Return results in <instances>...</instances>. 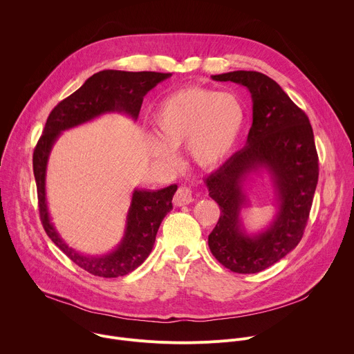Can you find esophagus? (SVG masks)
<instances>
[{"mask_svg":"<svg viewBox=\"0 0 354 354\" xmlns=\"http://www.w3.org/2000/svg\"><path fill=\"white\" fill-rule=\"evenodd\" d=\"M193 201H194L193 192H192V189L187 187V186L179 187L178 192H176L175 196H174V203H175V205H178V207L190 204V203H193Z\"/></svg>","mask_w":354,"mask_h":354,"instance_id":"34e87169","label":"esophagus"}]
</instances>
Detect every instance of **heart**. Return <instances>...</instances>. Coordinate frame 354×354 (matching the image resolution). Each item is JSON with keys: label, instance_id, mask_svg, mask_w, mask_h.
<instances>
[{"label": "heart", "instance_id": "heart-1", "mask_svg": "<svg viewBox=\"0 0 354 354\" xmlns=\"http://www.w3.org/2000/svg\"><path fill=\"white\" fill-rule=\"evenodd\" d=\"M248 122V109L233 93L186 87L167 95L153 115L160 143L153 146L156 161L174 167L172 150L186 146L192 161L214 168L236 147Z\"/></svg>", "mask_w": 354, "mask_h": 354}]
</instances>
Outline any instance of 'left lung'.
<instances>
[{"mask_svg":"<svg viewBox=\"0 0 354 354\" xmlns=\"http://www.w3.org/2000/svg\"><path fill=\"white\" fill-rule=\"evenodd\" d=\"M211 77L249 88L253 124L246 146L204 180L221 208L208 246L232 272L256 274L283 259L303 238L318 182L314 133L307 115L267 75L233 71ZM260 170L273 182L277 215L266 231L250 235L240 212L248 205L245 182Z\"/></svg>","mask_w":354,"mask_h":354,"instance_id":"obj_1","label":"left lung"}]
</instances>
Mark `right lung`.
<instances>
[{"label":"right lung","mask_w":354,"mask_h":354,"mask_svg":"<svg viewBox=\"0 0 354 354\" xmlns=\"http://www.w3.org/2000/svg\"><path fill=\"white\" fill-rule=\"evenodd\" d=\"M172 73L125 72L106 69L90 76L80 88L62 100L48 115L41 138L33 153V172L37 186L40 219L48 238L75 264L84 271L102 278L124 277L149 257L153 250L158 227L172 209L176 185L160 190L135 189L127 215L124 238L115 250L102 256H87L66 245L51 222L46 175L53 146L64 131L95 120L108 112H122L138 120L143 97Z\"/></svg>","instance_id":"add662e5"}]
</instances>
